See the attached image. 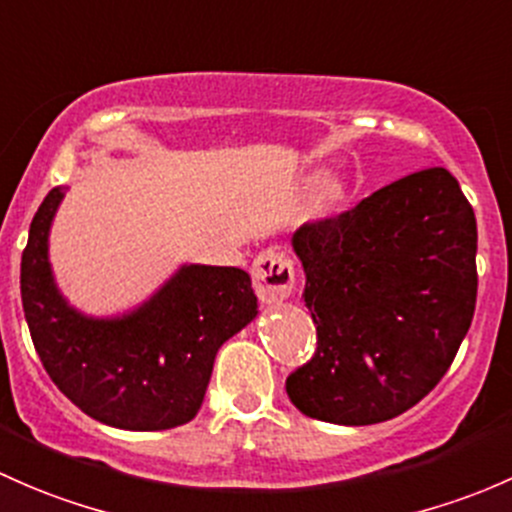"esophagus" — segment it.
I'll return each mask as SVG.
<instances>
[{"label":"esophagus","mask_w":512,"mask_h":512,"mask_svg":"<svg viewBox=\"0 0 512 512\" xmlns=\"http://www.w3.org/2000/svg\"><path fill=\"white\" fill-rule=\"evenodd\" d=\"M251 278L263 303H281L293 293L295 268L291 256L278 249H266L254 258Z\"/></svg>","instance_id":"1"}]
</instances>
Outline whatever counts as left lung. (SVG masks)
<instances>
[{
    "mask_svg": "<svg viewBox=\"0 0 512 512\" xmlns=\"http://www.w3.org/2000/svg\"><path fill=\"white\" fill-rule=\"evenodd\" d=\"M318 350L286 379L310 419L367 426L412 409L451 367L476 310V214L444 167L377 189L291 239Z\"/></svg>",
    "mask_w": 512,
    "mask_h": 512,
    "instance_id": "obj_1",
    "label": "left lung"
}]
</instances>
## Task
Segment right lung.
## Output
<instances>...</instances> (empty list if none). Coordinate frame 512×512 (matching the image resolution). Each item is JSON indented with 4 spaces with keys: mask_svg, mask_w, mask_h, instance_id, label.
Wrapping results in <instances>:
<instances>
[{
    "mask_svg": "<svg viewBox=\"0 0 512 512\" xmlns=\"http://www.w3.org/2000/svg\"><path fill=\"white\" fill-rule=\"evenodd\" d=\"M66 189L46 194L21 254V305L44 370L81 412L115 429L187 424L202 407L219 347L258 315L251 276L182 263L133 310L83 313L61 293L49 258Z\"/></svg>",
    "mask_w": 512,
    "mask_h": 512,
    "instance_id": "right-lung-1",
    "label": "right lung"
}]
</instances>
